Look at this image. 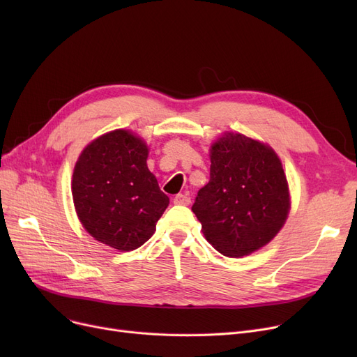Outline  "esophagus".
Wrapping results in <instances>:
<instances>
[{
    "mask_svg": "<svg viewBox=\"0 0 357 357\" xmlns=\"http://www.w3.org/2000/svg\"><path fill=\"white\" fill-rule=\"evenodd\" d=\"M174 202H175L176 205H190V202H191V197H190V194H188V192H185V194H178V195L174 198Z\"/></svg>",
    "mask_w": 357,
    "mask_h": 357,
    "instance_id": "1",
    "label": "esophagus"
}]
</instances>
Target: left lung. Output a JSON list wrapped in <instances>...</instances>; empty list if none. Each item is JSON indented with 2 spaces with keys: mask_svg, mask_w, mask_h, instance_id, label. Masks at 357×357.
Segmentation results:
<instances>
[{
  "mask_svg": "<svg viewBox=\"0 0 357 357\" xmlns=\"http://www.w3.org/2000/svg\"><path fill=\"white\" fill-rule=\"evenodd\" d=\"M210 182L192 211L210 245L224 256L243 257L266 246L285 226L289 185L275 150L236 131L210 146Z\"/></svg>",
  "mask_w": 357,
  "mask_h": 357,
  "instance_id": "1",
  "label": "left lung"
}]
</instances>
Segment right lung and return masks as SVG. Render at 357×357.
<instances>
[{"label": "right lung", "instance_id": "1", "mask_svg": "<svg viewBox=\"0 0 357 357\" xmlns=\"http://www.w3.org/2000/svg\"><path fill=\"white\" fill-rule=\"evenodd\" d=\"M147 156L143 137L117 128L89 142L73 167L72 198L82 227L120 252L144 245L169 205Z\"/></svg>", "mask_w": 357, "mask_h": 357}]
</instances>
